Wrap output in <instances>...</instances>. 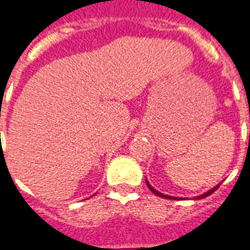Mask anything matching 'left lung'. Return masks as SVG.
Instances as JSON below:
<instances>
[{
    "instance_id": "1",
    "label": "left lung",
    "mask_w": 250,
    "mask_h": 250,
    "mask_svg": "<svg viewBox=\"0 0 250 250\" xmlns=\"http://www.w3.org/2000/svg\"><path fill=\"white\" fill-rule=\"evenodd\" d=\"M146 183H147V186H148V188L151 189V191H152V192L155 193L156 196L164 197V199H170V200H178V197H173V196H169V195H164V193L159 192L157 189H155V188H153V187H152V186L149 185L148 181H147V179H146ZM219 185H221V183H218V185L215 186V187H213V188H210V189H209V191H207V192L201 193V195H199V196H196V197H195V200H199V199H204V197H207V196H209V195H211V193L214 192L215 189L218 188ZM181 199H182V197H179V200H181Z\"/></svg>"
}]
</instances>
